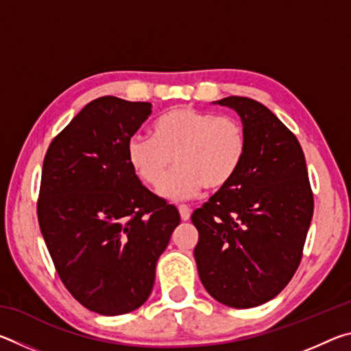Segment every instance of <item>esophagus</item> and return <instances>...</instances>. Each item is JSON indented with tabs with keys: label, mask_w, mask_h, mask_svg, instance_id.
I'll use <instances>...</instances> for the list:
<instances>
[{
	"label": "esophagus",
	"mask_w": 351,
	"mask_h": 351,
	"mask_svg": "<svg viewBox=\"0 0 351 351\" xmlns=\"http://www.w3.org/2000/svg\"><path fill=\"white\" fill-rule=\"evenodd\" d=\"M178 210H180V215H181L182 221H189V219H190V213H192V210H190V207L182 204V206L178 207Z\"/></svg>",
	"instance_id": "1"
}]
</instances>
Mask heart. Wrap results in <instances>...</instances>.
<instances>
[{"instance_id":"b5f03b06","label":"heart","mask_w":351,"mask_h":351,"mask_svg":"<svg viewBox=\"0 0 351 351\" xmlns=\"http://www.w3.org/2000/svg\"><path fill=\"white\" fill-rule=\"evenodd\" d=\"M247 150L245 127L235 117L178 106L153 123V138L134 134L127 156L134 173L158 186L173 162L177 169L158 189L162 198H193L203 189H224L239 173Z\"/></svg>"}]
</instances>
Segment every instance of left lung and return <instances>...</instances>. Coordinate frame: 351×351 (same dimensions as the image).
I'll list each match as a JSON object with an SVG mask.
<instances>
[{
  "label": "left lung",
  "mask_w": 351,
  "mask_h": 351,
  "mask_svg": "<svg viewBox=\"0 0 351 351\" xmlns=\"http://www.w3.org/2000/svg\"><path fill=\"white\" fill-rule=\"evenodd\" d=\"M247 150L239 173L193 212L201 283L219 304L254 308L274 299L299 268L314 199L305 154L280 119L254 99L230 96Z\"/></svg>",
  "instance_id": "left-lung-1"
}]
</instances>
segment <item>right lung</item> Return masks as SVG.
Masks as SVG:
<instances>
[{
  "mask_svg": "<svg viewBox=\"0 0 351 351\" xmlns=\"http://www.w3.org/2000/svg\"><path fill=\"white\" fill-rule=\"evenodd\" d=\"M150 114L148 102L99 97L52 141L43 161L37 213L46 247L74 299L104 316L144 305L181 221L128 161V141Z\"/></svg>",
  "mask_w": 351,
  "mask_h": 351,
  "instance_id": "right-lung-1",
  "label": "right lung"
}]
</instances>
